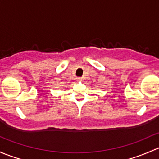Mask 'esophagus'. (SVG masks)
<instances>
[{"label":"esophagus","mask_w":159,"mask_h":159,"mask_svg":"<svg viewBox=\"0 0 159 159\" xmlns=\"http://www.w3.org/2000/svg\"><path fill=\"white\" fill-rule=\"evenodd\" d=\"M77 80L78 81H83V77H79V78H77Z\"/></svg>","instance_id":"34e87169"}]
</instances>
